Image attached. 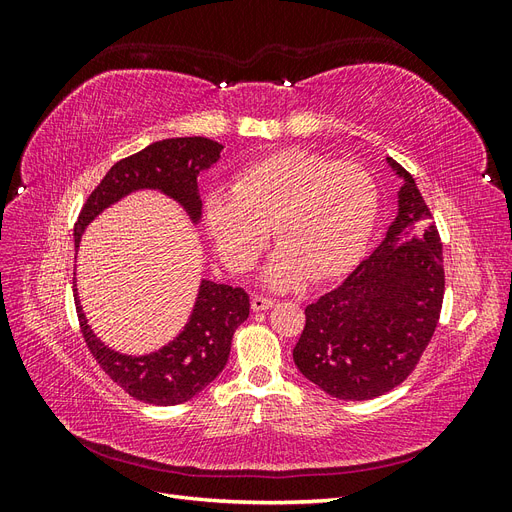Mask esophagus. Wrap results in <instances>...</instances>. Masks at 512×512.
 <instances>
[{"instance_id":"1","label":"esophagus","mask_w":512,"mask_h":512,"mask_svg":"<svg viewBox=\"0 0 512 512\" xmlns=\"http://www.w3.org/2000/svg\"><path fill=\"white\" fill-rule=\"evenodd\" d=\"M277 301L271 299V297H262V294H256V297L252 299V307L254 312H265V309H271Z\"/></svg>"}]
</instances>
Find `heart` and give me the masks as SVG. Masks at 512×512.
<instances>
[{
    "mask_svg": "<svg viewBox=\"0 0 512 512\" xmlns=\"http://www.w3.org/2000/svg\"><path fill=\"white\" fill-rule=\"evenodd\" d=\"M378 213V185L356 162L282 149L245 164L232 192L205 203L211 237L230 269L250 271L271 239L282 243L269 282L292 288L342 275L359 258Z\"/></svg>",
    "mask_w": 512,
    "mask_h": 512,
    "instance_id": "b5f03b06",
    "label": "heart"
}]
</instances>
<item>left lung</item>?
Returning <instances> with one entry per match:
<instances>
[{
    "label": "left lung",
    "mask_w": 512,
    "mask_h": 512,
    "mask_svg": "<svg viewBox=\"0 0 512 512\" xmlns=\"http://www.w3.org/2000/svg\"><path fill=\"white\" fill-rule=\"evenodd\" d=\"M386 239L337 288L305 307L292 350L301 374L346 401L393 391L416 369L444 301L440 232L408 170Z\"/></svg>",
    "instance_id": "1"
}]
</instances>
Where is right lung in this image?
<instances>
[{
	"instance_id": "add662e5",
	"label": "right lung",
	"mask_w": 512,
	"mask_h": 512,
	"mask_svg": "<svg viewBox=\"0 0 512 512\" xmlns=\"http://www.w3.org/2000/svg\"><path fill=\"white\" fill-rule=\"evenodd\" d=\"M222 149L220 143L203 136L166 138L119 160L83 205L74 224V245L79 247L83 228L102 209L141 188L173 196L196 220L200 213L198 173L218 162ZM74 301L85 344L104 374L130 397L153 406L183 404L218 378L228 361L232 335L250 316V297L243 288L205 280L188 327L173 344L147 356H123L108 350L91 333L79 299Z\"/></svg>"
}]
</instances>
